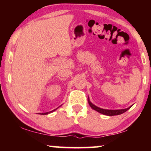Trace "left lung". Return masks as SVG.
<instances>
[{
  "label": "left lung",
  "mask_w": 151,
  "mask_h": 151,
  "mask_svg": "<svg viewBox=\"0 0 151 151\" xmlns=\"http://www.w3.org/2000/svg\"><path fill=\"white\" fill-rule=\"evenodd\" d=\"M88 102H89V104L90 106L92 108L93 110L96 111H98L99 113L104 114V115H106V116H116V115H120V114L124 113L126 112V111H128L129 109L131 108V106L129 107L127 109H117V110H109V109H101L99 107L93 105L91 101H89V99L88 98Z\"/></svg>",
  "instance_id": "obj_1"
}]
</instances>
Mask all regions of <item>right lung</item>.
I'll list each match as a JSON object with an SVG mask.
<instances>
[{
  "label": "right lung",
  "instance_id": "add662e5",
  "mask_svg": "<svg viewBox=\"0 0 151 151\" xmlns=\"http://www.w3.org/2000/svg\"><path fill=\"white\" fill-rule=\"evenodd\" d=\"M56 109H54L53 111H49V112H46V113H40V114H41V115H47V114H50V113H52V112L54 111H55V110H56Z\"/></svg>",
  "mask_w": 151,
  "mask_h": 151
}]
</instances>
